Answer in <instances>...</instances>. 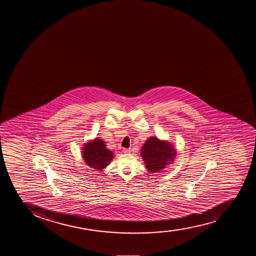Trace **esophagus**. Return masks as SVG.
<instances>
[{"instance_id":"34e87169","label":"esophagus","mask_w":256,"mask_h":256,"mask_svg":"<svg viewBox=\"0 0 256 256\" xmlns=\"http://www.w3.org/2000/svg\"><path fill=\"white\" fill-rule=\"evenodd\" d=\"M130 151H131V150H130V148H124V150H122V152H125V154L130 152Z\"/></svg>"}]
</instances>
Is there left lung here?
Wrapping results in <instances>:
<instances>
[{
	"label": "left lung",
	"mask_w": 256,
	"mask_h": 256,
	"mask_svg": "<svg viewBox=\"0 0 256 256\" xmlns=\"http://www.w3.org/2000/svg\"><path fill=\"white\" fill-rule=\"evenodd\" d=\"M176 154L177 151L172 142L160 140L155 136L148 138L140 151L145 167L150 174L162 172L167 168L174 161Z\"/></svg>",
	"instance_id": "obj_1"
}]
</instances>
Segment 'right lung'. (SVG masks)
I'll use <instances>...</instances> for the list:
<instances>
[{"label": "right lung", "instance_id": "add662e5", "mask_svg": "<svg viewBox=\"0 0 256 256\" xmlns=\"http://www.w3.org/2000/svg\"><path fill=\"white\" fill-rule=\"evenodd\" d=\"M82 156L88 167L101 171L112 161L114 152L106 148L104 140L95 138L84 144L82 148Z\"/></svg>", "mask_w": 256, "mask_h": 256}]
</instances>
